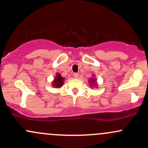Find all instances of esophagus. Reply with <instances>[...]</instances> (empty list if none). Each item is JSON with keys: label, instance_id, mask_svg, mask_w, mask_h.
<instances>
[{"label": "esophagus", "instance_id": "34e87169", "mask_svg": "<svg viewBox=\"0 0 148 148\" xmlns=\"http://www.w3.org/2000/svg\"><path fill=\"white\" fill-rule=\"evenodd\" d=\"M73 77H74V79H78V78H79V74L75 73V74H73Z\"/></svg>", "mask_w": 148, "mask_h": 148}]
</instances>
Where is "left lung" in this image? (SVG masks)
<instances>
[{
    "label": "left lung",
    "mask_w": 148,
    "mask_h": 148,
    "mask_svg": "<svg viewBox=\"0 0 148 148\" xmlns=\"http://www.w3.org/2000/svg\"><path fill=\"white\" fill-rule=\"evenodd\" d=\"M90 82L91 84L95 85V79H93V78H92V79H90ZM91 86H92V85H91Z\"/></svg>",
    "instance_id": "obj_1"
}]
</instances>
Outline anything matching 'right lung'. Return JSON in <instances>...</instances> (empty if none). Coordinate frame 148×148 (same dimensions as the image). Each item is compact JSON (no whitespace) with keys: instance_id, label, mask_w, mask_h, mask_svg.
Listing matches in <instances>:
<instances>
[{"instance_id":"1","label":"right lung","mask_w":148,"mask_h":148,"mask_svg":"<svg viewBox=\"0 0 148 148\" xmlns=\"http://www.w3.org/2000/svg\"><path fill=\"white\" fill-rule=\"evenodd\" d=\"M63 80H64V78L62 77L60 74H57L56 77L55 78L54 81H53V86L56 88L61 87V86H62V85L63 84V83H64Z\"/></svg>"}]
</instances>
